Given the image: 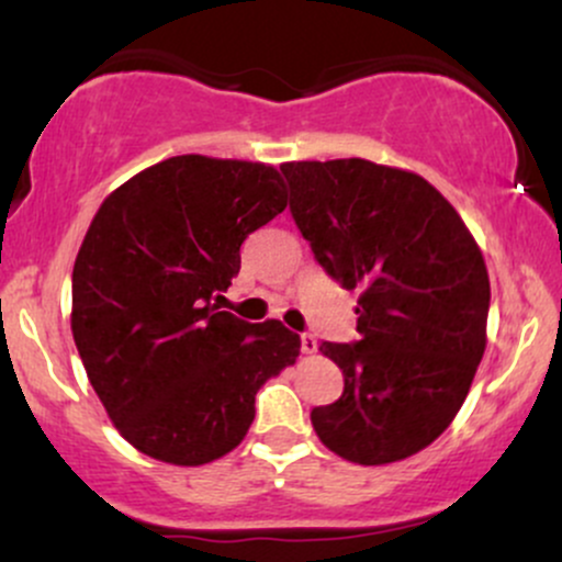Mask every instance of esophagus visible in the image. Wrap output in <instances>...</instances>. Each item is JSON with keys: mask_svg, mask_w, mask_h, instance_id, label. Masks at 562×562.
Segmentation results:
<instances>
[{"mask_svg": "<svg viewBox=\"0 0 562 562\" xmlns=\"http://www.w3.org/2000/svg\"><path fill=\"white\" fill-rule=\"evenodd\" d=\"M317 338H314V335H301V351L303 353H308V357H312V353H317Z\"/></svg>", "mask_w": 562, "mask_h": 562, "instance_id": "1", "label": "esophagus"}]
</instances>
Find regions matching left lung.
Returning a JSON list of instances; mask_svg holds the SVG:
<instances>
[{"instance_id":"8db88e82","label":"left lung","mask_w":562,"mask_h":562,"mask_svg":"<svg viewBox=\"0 0 562 562\" xmlns=\"http://www.w3.org/2000/svg\"><path fill=\"white\" fill-rule=\"evenodd\" d=\"M290 211L325 272L359 290L357 344H322L344 370L314 406L327 449L389 465L434 443L486 351L488 272L470 229L420 173L364 158L290 160Z\"/></svg>"}]
</instances>
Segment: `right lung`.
I'll use <instances>...</instances> for the list:
<instances>
[{"label":"right lung","mask_w":562,"mask_h":562,"mask_svg":"<svg viewBox=\"0 0 562 562\" xmlns=\"http://www.w3.org/2000/svg\"><path fill=\"white\" fill-rule=\"evenodd\" d=\"M288 205L269 164L173 156L102 200L74 263L70 330L115 430L142 454L198 468L229 454L256 393L301 338L222 312L240 245Z\"/></svg>","instance_id":"1"}]
</instances>
